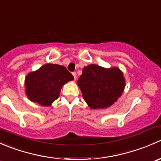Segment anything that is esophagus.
Returning a JSON list of instances; mask_svg holds the SVG:
<instances>
[{
  "label": "esophagus",
  "mask_w": 161,
  "mask_h": 161,
  "mask_svg": "<svg viewBox=\"0 0 161 161\" xmlns=\"http://www.w3.org/2000/svg\"><path fill=\"white\" fill-rule=\"evenodd\" d=\"M72 75H73V77H74V79H76V72H72Z\"/></svg>",
  "instance_id": "34e87169"
}]
</instances>
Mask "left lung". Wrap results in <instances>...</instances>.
Segmentation results:
<instances>
[{
	"label": "left lung",
	"mask_w": 161,
	"mask_h": 161,
	"mask_svg": "<svg viewBox=\"0 0 161 161\" xmlns=\"http://www.w3.org/2000/svg\"><path fill=\"white\" fill-rule=\"evenodd\" d=\"M77 84L90 108H106L121 96L125 89V79L118 68L106 69L90 64L84 68Z\"/></svg>",
	"instance_id": "8db88e82"
}]
</instances>
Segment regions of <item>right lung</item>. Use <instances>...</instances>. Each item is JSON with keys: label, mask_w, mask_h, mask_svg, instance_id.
Wrapping results in <instances>:
<instances>
[{"label": "right lung", "mask_w": 161, "mask_h": 161, "mask_svg": "<svg viewBox=\"0 0 161 161\" xmlns=\"http://www.w3.org/2000/svg\"><path fill=\"white\" fill-rule=\"evenodd\" d=\"M74 79L65 67L46 64L25 78L26 95L31 101L42 106H50L59 97L64 84Z\"/></svg>", "instance_id": "obj_1"}]
</instances>
